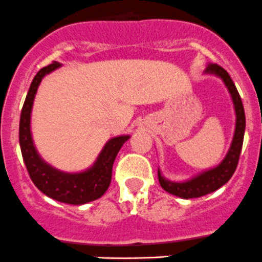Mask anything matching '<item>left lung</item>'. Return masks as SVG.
Instances as JSON below:
<instances>
[{
    "label": "left lung",
    "instance_id": "8db88e82",
    "mask_svg": "<svg viewBox=\"0 0 262 262\" xmlns=\"http://www.w3.org/2000/svg\"><path fill=\"white\" fill-rule=\"evenodd\" d=\"M205 74H213L219 76L224 81L228 90H229L235 111L234 136H233L229 151L227 152L225 158L218 167L200 173V174L191 178V180L185 181V182H172V181L165 180L162 173H160V170L158 169V178H159L160 186L167 192L182 199L201 198V196L214 192V191L222 187L223 185H225L232 178L233 173L235 172L243 145V136H245L246 128L245 110H243L242 100H241L239 93H238L234 82L230 79L229 74L216 63H209L205 70Z\"/></svg>",
    "mask_w": 262,
    "mask_h": 262
}]
</instances>
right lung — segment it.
<instances>
[{"mask_svg": "<svg viewBox=\"0 0 262 262\" xmlns=\"http://www.w3.org/2000/svg\"><path fill=\"white\" fill-rule=\"evenodd\" d=\"M61 66L58 62L48 64L38 71L30 84L29 92L25 98L20 116L19 141L21 147L23 159L27 165L28 173L33 183L44 195L59 203L82 205L102 198L108 190L112 180V167L122 145L130 139L126 136H117L108 140L100 151L93 167L80 173H67L56 169L46 163L38 154L30 132V113L33 102L37 94L38 86L47 74L54 71Z\"/></svg>", "mask_w": 262, "mask_h": 262, "instance_id": "1", "label": "right lung"}]
</instances>
